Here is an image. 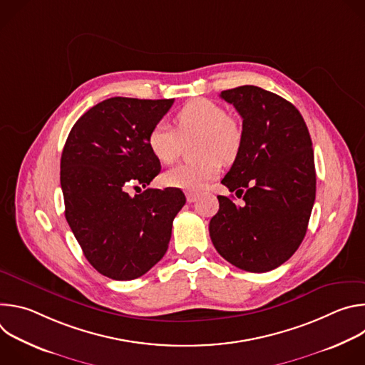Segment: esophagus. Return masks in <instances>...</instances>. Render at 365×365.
<instances>
[{"label": "esophagus", "instance_id": "34e87169", "mask_svg": "<svg viewBox=\"0 0 365 365\" xmlns=\"http://www.w3.org/2000/svg\"><path fill=\"white\" fill-rule=\"evenodd\" d=\"M197 199V196H196V193H192V192H186V200L189 202V203H192V202H195Z\"/></svg>", "mask_w": 365, "mask_h": 365}]
</instances>
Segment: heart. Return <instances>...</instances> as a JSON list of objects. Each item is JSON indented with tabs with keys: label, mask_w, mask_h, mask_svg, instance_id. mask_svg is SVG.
Returning <instances> with one entry per match:
<instances>
[{
	"label": "heart",
	"mask_w": 365,
	"mask_h": 365,
	"mask_svg": "<svg viewBox=\"0 0 365 365\" xmlns=\"http://www.w3.org/2000/svg\"><path fill=\"white\" fill-rule=\"evenodd\" d=\"M176 128L160 121L147 135V145L163 165L175 163L183 153L185 144L195 141V153L200 159L179 165L163 175V183L186 192H199L221 172L222 162L237 159L242 145V127L227 115L220 103L210 99H192L175 115Z\"/></svg>",
	"instance_id": "obj_1"
}]
</instances>
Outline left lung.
I'll return each mask as SVG.
<instances>
[{"mask_svg": "<svg viewBox=\"0 0 365 365\" xmlns=\"http://www.w3.org/2000/svg\"><path fill=\"white\" fill-rule=\"evenodd\" d=\"M242 118V145L221 180L242 195L238 206L218 196L220 211L210 222L217 251L232 266L270 272L303 241L317 195L314 148L306 123L284 98L244 85L220 95Z\"/></svg>", "mask_w": 365, "mask_h": 365, "instance_id": "1", "label": "left lung"}]
</instances>
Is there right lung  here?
I'll return each instance as SVG.
<instances>
[{
  "instance_id": "obj_1",
  "label": "right lung",
  "mask_w": 365,
  "mask_h": 365,
  "mask_svg": "<svg viewBox=\"0 0 365 365\" xmlns=\"http://www.w3.org/2000/svg\"><path fill=\"white\" fill-rule=\"evenodd\" d=\"M175 99L115 96L72 127L61 159L65 217L91 266L113 280L145 274L166 254L186 202L178 187L145 189L160 173L147 135Z\"/></svg>"
}]
</instances>
